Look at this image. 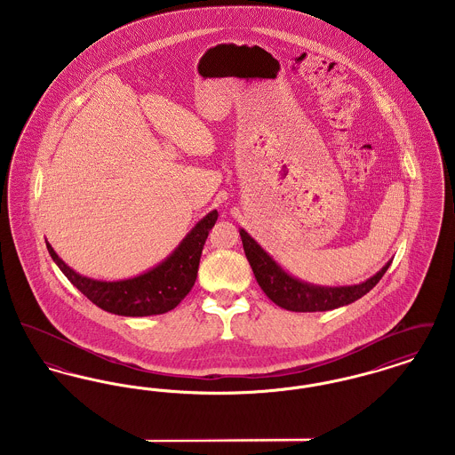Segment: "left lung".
Returning a JSON list of instances; mask_svg holds the SVG:
<instances>
[{
  "label": "left lung",
  "mask_w": 455,
  "mask_h": 455,
  "mask_svg": "<svg viewBox=\"0 0 455 455\" xmlns=\"http://www.w3.org/2000/svg\"><path fill=\"white\" fill-rule=\"evenodd\" d=\"M240 237L243 243V252L262 291L276 305L291 312H324L355 302L367 295L368 291L382 280L392 262L389 260L375 276L360 284L336 288L314 286L286 275L243 228H240Z\"/></svg>",
  "instance_id": "8db88e82"
}]
</instances>
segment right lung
I'll use <instances>...</instances> for the list:
<instances>
[{"mask_svg":"<svg viewBox=\"0 0 455 455\" xmlns=\"http://www.w3.org/2000/svg\"><path fill=\"white\" fill-rule=\"evenodd\" d=\"M218 212L203 218L169 259L164 260L152 271L123 282H97L75 273L58 258L49 242H45L52 260L65 273L90 302L108 310L110 314L126 317H145L165 314L184 300L195 286L203 245L212 227L217 221Z\"/></svg>","mask_w":455,"mask_h":455,"instance_id":"right-lung-1","label":"right lung"}]
</instances>
